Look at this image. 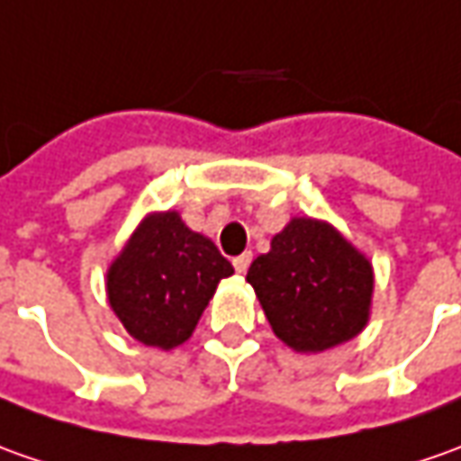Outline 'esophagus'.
I'll return each instance as SVG.
<instances>
[{
  "mask_svg": "<svg viewBox=\"0 0 461 461\" xmlns=\"http://www.w3.org/2000/svg\"><path fill=\"white\" fill-rule=\"evenodd\" d=\"M249 262H252V255H249V252H242V255L234 257V259H231L234 270L240 272V275H242V272H247V267H249Z\"/></svg>",
  "mask_w": 461,
  "mask_h": 461,
  "instance_id": "obj_1",
  "label": "esophagus"
}]
</instances>
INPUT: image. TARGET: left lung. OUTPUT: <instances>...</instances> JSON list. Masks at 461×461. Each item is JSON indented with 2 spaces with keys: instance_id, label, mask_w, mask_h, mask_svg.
I'll return each mask as SVG.
<instances>
[{
  "instance_id": "8db88e82",
  "label": "left lung",
  "mask_w": 461,
  "mask_h": 461,
  "mask_svg": "<svg viewBox=\"0 0 461 461\" xmlns=\"http://www.w3.org/2000/svg\"><path fill=\"white\" fill-rule=\"evenodd\" d=\"M247 283L272 333L297 353L348 343L371 318L374 265L322 219H290L249 265Z\"/></svg>"
}]
</instances>
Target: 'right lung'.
Segmentation results:
<instances>
[{"instance_id": "right-lung-1", "label": "right lung", "mask_w": 461, "mask_h": 461, "mask_svg": "<svg viewBox=\"0 0 461 461\" xmlns=\"http://www.w3.org/2000/svg\"><path fill=\"white\" fill-rule=\"evenodd\" d=\"M234 275L217 244L189 230L178 212H151L128 237L105 275L115 318L143 346L186 343L217 293Z\"/></svg>"}]
</instances>
